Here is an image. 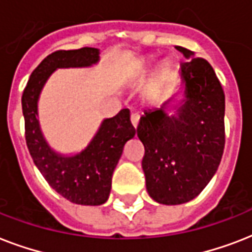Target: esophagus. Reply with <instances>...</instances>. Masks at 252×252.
Listing matches in <instances>:
<instances>
[{"label": "esophagus", "mask_w": 252, "mask_h": 252, "mask_svg": "<svg viewBox=\"0 0 252 252\" xmlns=\"http://www.w3.org/2000/svg\"><path fill=\"white\" fill-rule=\"evenodd\" d=\"M138 122H140V115L137 114V112H134V114L130 115V123H132V126L136 128L138 124Z\"/></svg>", "instance_id": "esophagus-1"}]
</instances>
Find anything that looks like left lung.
I'll list each match as a JSON object with an SVG mask.
<instances>
[{
    "label": "left lung",
    "instance_id": "obj_1",
    "mask_svg": "<svg viewBox=\"0 0 252 252\" xmlns=\"http://www.w3.org/2000/svg\"><path fill=\"white\" fill-rule=\"evenodd\" d=\"M187 61L180 64L183 104L176 116L163 108L145 111L137 126L144 144L142 170L146 189L157 203L176 205L195 199L219 168L225 148V94L212 65L176 47Z\"/></svg>",
    "mask_w": 252,
    "mask_h": 252
}]
</instances>
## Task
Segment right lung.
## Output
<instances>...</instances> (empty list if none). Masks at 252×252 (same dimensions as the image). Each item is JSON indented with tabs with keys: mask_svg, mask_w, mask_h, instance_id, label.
<instances>
[{
	"mask_svg": "<svg viewBox=\"0 0 252 252\" xmlns=\"http://www.w3.org/2000/svg\"><path fill=\"white\" fill-rule=\"evenodd\" d=\"M98 60L99 51L90 47L51 53L31 73L22 95L26 144L33 163L55 191L81 205H100L108 199L112 172L122 157L123 148L136 133L129 110L123 108L114 118L103 120L84 152L64 157L55 153L41 134L36 118L37 99L53 70L90 66Z\"/></svg>",
	"mask_w": 252,
	"mask_h": 252,
	"instance_id": "add662e5",
	"label": "right lung"
}]
</instances>
